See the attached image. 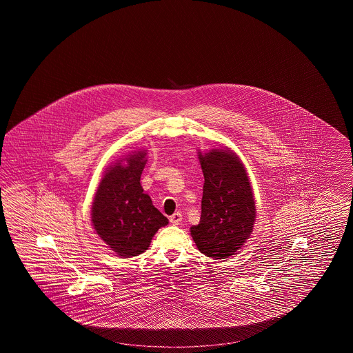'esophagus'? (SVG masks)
I'll return each instance as SVG.
<instances>
[{"mask_svg": "<svg viewBox=\"0 0 353 353\" xmlns=\"http://www.w3.org/2000/svg\"><path fill=\"white\" fill-rule=\"evenodd\" d=\"M169 221H170L172 225H180L181 221H183V214L177 212V213H174V214H172V216L169 217Z\"/></svg>", "mask_w": 353, "mask_h": 353, "instance_id": "obj_1", "label": "esophagus"}]
</instances>
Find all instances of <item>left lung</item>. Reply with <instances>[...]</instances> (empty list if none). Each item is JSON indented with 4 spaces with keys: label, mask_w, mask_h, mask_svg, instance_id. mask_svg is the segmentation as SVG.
Returning a JSON list of instances; mask_svg holds the SVG:
<instances>
[{
    "label": "left lung",
    "mask_w": 353,
    "mask_h": 353,
    "mask_svg": "<svg viewBox=\"0 0 353 353\" xmlns=\"http://www.w3.org/2000/svg\"><path fill=\"white\" fill-rule=\"evenodd\" d=\"M202 188L200 223L190 228L199 250L212 258L233 255L250 236L255 202L246 169L232 151L200 153Z\"/></svg>",
    "instance_id": "obj_1"
}]
</instances>
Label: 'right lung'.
Wrapping results in <instances>:
<instances>
[{
    "label": "right lung",
    "mask_w": 353,
    "mask_h": 353,
    "mask_svg": "<svg viewBox=\"0 0 353 353\" xmlns=\"http://www.w3.org/2000/svg\"><path fill=\"white\" fill-rule=\"evenodd\" d=\"M144 159L145 152L137 151L127 159V165L111 167L101 179L91 209L98 235L125 258L145 252L152 236L168 223L140 185Z\"/></svg>",
    "instance_id": "right-lung-1"
}]
</instances>
